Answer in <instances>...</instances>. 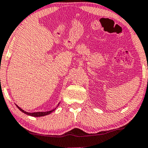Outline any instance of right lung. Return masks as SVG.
<instances>
[{"instance_id": "1", "label": "right lung", "mask_w": 148, "mask_h": 148, "mask_svg": "<svg viewBox=\"0 0 148 148\" xmlns=\"http://www.w3.org/2000/svg\"><path fill=\"white\" fill-rule=\"evenodd\" d=\"M59 103L58 104V105H59ZM17 106V107H18V108H19V109L20 110V111H21L22 112H23L24 113H25V114H27V115H31V116H33V117H42V116H45V115H49V114H50L52 113V112H53L54 111H55V110L56 109V108L57 107H56L55 109H53V110H52V111H46V112H35V113H28V112H27V111H24V110H22L21 108H20L19 106H18V105H16Z\"/></svg>"}]
</instances>
